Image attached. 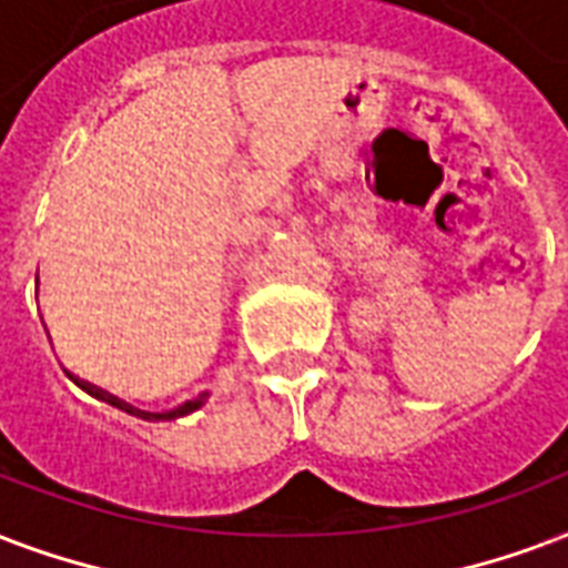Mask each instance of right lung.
<instances>
[{"instance_id": "1", "label": "right lung", "mask_w": 568, "mask_h": 568, "mask_svg": "<svg viewBox=\"0 0 568 568\" xmlns=\"http://www.w3.org/2000/svg\"><path fill=\"white\" fill-rule=\"evenodd\" d=\"M68 378L77 384L80 389H85L89 396H94V399H101L106 402V405H112V408H119L124 410V414H133V417H140V419H151V423H158V419H175V417H184V414H193V410H199L202 405H205L207 399V393H202L199 399H190L184 402V405H179V408H172V410H163V414H151V410H140V408H133V405H128V402H121L119 396H112V393H106V389L101 387H94V384H89V381H80V378H73L71 372H68Z\"/></svg>"}]
</instances>
